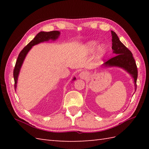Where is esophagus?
<instances>
[{
	"instance_id": "esophagus-1",
	"label": "esophagus",
	"mask_w": 149,
	"mask_h": 149,
	"mask_svg": "<svg viewBox=\"0 0 149 149\" xmlns=\"http://www.w3.org/2000/svg\"><path fill=\"white\" fill-rule=\"evenodd\" d=\"M80 77L82 79H86L88 77V73L86 72H83L79 74Z\"/></svg>"
}]
</instances>
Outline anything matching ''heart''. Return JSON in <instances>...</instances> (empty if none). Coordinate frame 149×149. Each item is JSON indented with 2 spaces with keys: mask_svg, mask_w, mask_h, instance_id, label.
<instances>
[{
  "mask_svg": "<svg viewBox=\"0 0 149 149\" xmlns=\"http://www.w3.org/2000/svg\"><path fill=\"white\" fill-rule=\"evenodd\" d=\"M97 45V42L95 41H91L88 44V47L89 48V50L90 51H93L96 48ZM98 52H99V55H103L104 53L106 52V47L104 45H100L99 49H98Z\"/></svg>",
  "mask_w": 149,
  "mask_h": 149,
  "instance_id": "heart-1",
  "label": "heart"
}]
</instances>
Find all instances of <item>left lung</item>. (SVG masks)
<instances>
[{"label":"left lung","mask_w":149,"mask_h":149,"mask_svg":"<svg viewBox=\"0 0 149 149\" xmlns=\"http://www.w3.org/2000/svg\"><path fill=\"white\" fill-rule=\"evenodd\" d=\"M111 34L112 49L113 53L116 55L104 63V66H119L127 70L134 78L136 91L137 86L138 69L132 54L120 42L118 36L114 31H111Z\"/></svg>","instance_id":"obj_1"}]
</instances>
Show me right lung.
I'll return each instance as SVG.
<instances>
[{
	"label": "right lung",
	"mask_w": 149,
	"mask_h": 149,
	"mask_svg": "<svg viewBox=\"0 0 149 149\" xmlns=\"http://www.w3.org/2000/svg\"><path fill=\"white\" fill-rule=\"evenodd\" d=\"M60 33L58 31H50V32H40L35 36V38L31 42L27 44V45L24 47V48L21 50V52L19 54L18 56V58L17 61H16V64L15 66V68L13 70V77H14V81H15V89L16 90L17 88V79L18 76L19 74V72H20V68L22 66V63H23L24 60L26 58L27 52L29 51V50L31 49L33 46L36 45L38 43H40L41 42H45V41H49V40H54L57 39L59 36ZM75 78H74L75 80Z\"/></svg>",
	"instance_id": "right-lung-1"
}]
</instances>
